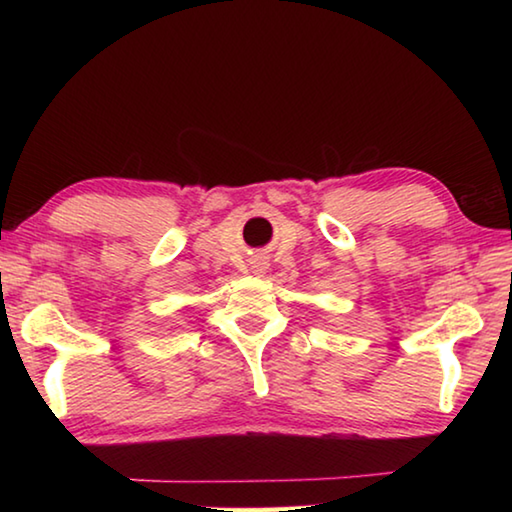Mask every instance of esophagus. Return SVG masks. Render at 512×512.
<instances>
[{
    "instance_id": "esophagus-1",
    "label": "esophagus",
    "mask_w": 512,
    "mask_h": 512,
    "mask_svg": "<svg viewBox=\"0 0 512 512\" xmlns=\"http://www.w3.org/2000/svg\"><path fill=\"white\" fill-rule=\"evenodd\" d=\"M253 271H255V273H264V271H266V262H255V264H253Z\"/></svg>"
}]
</instances>
